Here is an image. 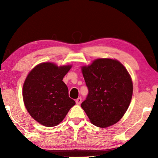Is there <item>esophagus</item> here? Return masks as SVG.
Wrapping results in <instances>:
<instances>
[{
	"label": "esophagus",
	"instance_id": "esophagus-1",
	"mask_svg": "<svg viewBox=\"0 0 158 158\" xmlns=\"http://www.w3.org/2000/svg\"><path fill=\"white\" fill-rule=\"evenodd\" d=\"M81 100H82V99H81V97H79V98L76 99V104H77V105H80V104H81Z\"/></svg>",
	"mask_w": 158,
	"mask_h": 158
}]
</instances>
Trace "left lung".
I'll return each mask as SVG.
<instances>
[{
  "instance_id": "left-lung-1",
  "label": "left lung",
  "mask_w": 158,
  "mask_h": 158,
  "mask_svg": "<svg viewBox=\"0 0 158 158\" xmlns=\"http://www.w3.org/2000/svg\"><path fill=\"white\" fill-rule=\"evenodd\" d=\"M81 70L88 94L81 106L90 122L100 127L118 122L128 108L133 92L126 69L116 60L99 58Z\"/></svg>"
}]
</instances>
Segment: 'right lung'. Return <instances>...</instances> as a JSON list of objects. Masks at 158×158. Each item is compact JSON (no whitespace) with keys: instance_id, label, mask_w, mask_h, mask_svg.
I'll return each instance as SVG.
<instances>
[{"instance_id":"add662e5","label":"right lung","mask_w":158,"mask_h":158,"mask_svg":"<svg viewBox=\"0 0 158 158\" xmlns=\"http://www.w3.org/2000/svg\"><path fill=\"white\" fill-rule=\"evenodd\" d=\"M70 68V65L58 66L44 62L36 66L26 77L23 85V102L32 118L43 126L58 125L75 105L62 81Z\"/></svg>"}]
</instances>
